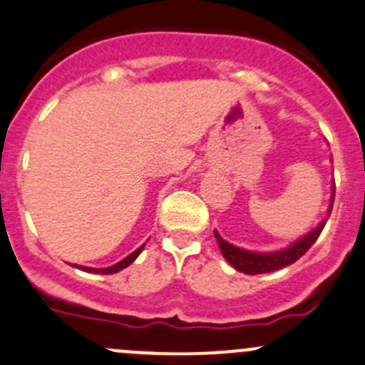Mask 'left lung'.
Returning a JSON list of instances; mask_svg holds the SVG:
<instances>
[{"instance_id":"left-lung-1","label":"left lung","mask_w":365,"mask_h":365,"mask_svg":"<svg viewBox=\"0 0 365 365\" xmlns=\"http://www.w3.org/2000/svg\"><path fill=\"white\" fill-rule=\"evenodd\" d=\"M334 200H335V182L331 183V200H330V205H328V215H330L331 207H334ZM327 221L328 217H324L316 228L310 230L307 235L299 237L298 240L289 244V246L284 247V250L265 251V253L233 246V244H230L228 240H225L221 235H219L217 230H214V235L215 239H217L219 250H221L222 257L226 258V262H228L233 269L244 272V274H264V272L278 271V269L282 267H287V265L294 264L298 258H302L303 255L310 250V246L316 242L317 237L321 235Z\"/></svg>"}]
</instances>
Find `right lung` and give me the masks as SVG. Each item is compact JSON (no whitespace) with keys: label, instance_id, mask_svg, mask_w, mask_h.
<instances>
[{"label":"right lung","instance_id":"1","mask_svg":"<svg viewBox=\"0 0 365 365\" xmlns=\"http://www.w3.org/2000/svg\"><path fill=\"white\" fill-rule=\"evenodd\" d=\"M143 250H144V244L140 247H137V250L133 251V253H130L128 257L123 258L121 262H118V264L110 265V267L94 269V267H85V265H78V264H73V267H78V269H81V271H87V272H96V274H114V272H119V271H121V269L128 267V265L132 264V262L135 260L137 257H139L140 251H143Z\"/></svg>","mask_w":365,"mask_h":365}]
</instances>
